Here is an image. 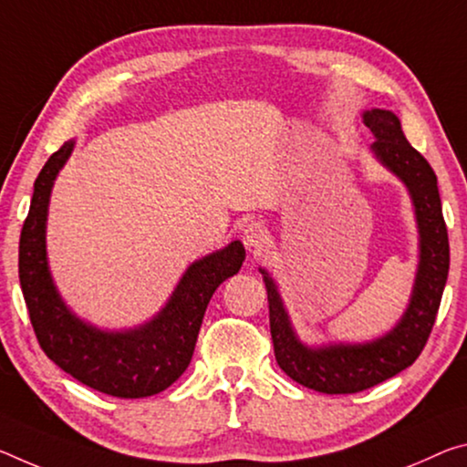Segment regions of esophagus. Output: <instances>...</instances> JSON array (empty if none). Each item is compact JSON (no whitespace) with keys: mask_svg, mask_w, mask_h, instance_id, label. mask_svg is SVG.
I'll return each mask as SVG.
<instances>
[{"mask_svg":"<svg viewBox=\"0 0 467 467\" xmlns=\"http://www.w3.org/2000/svg\"><path fill=\"white\" fill-rule=\"evenodd\" d=\"M265 241H268V228H265L262 220L249 222V224L243 228V243H245V247L262 249L265 245Z\"/></svg>","mask_w":467,"mask_h":467,"instance_id":"esophagus-1","label":"esophagus"}]
</instances>
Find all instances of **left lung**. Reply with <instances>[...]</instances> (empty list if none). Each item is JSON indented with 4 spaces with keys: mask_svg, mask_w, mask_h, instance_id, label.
Listing matches in <instances>:
<instances>
[{
    "mask_svg": "<svg viewBox=\"0 0 467 467\" xmlns=\"http://www.w3.org/2000/svg\"><path fill=\"white\" fill-rule=\"evenodd\" d=\"M366 127L376 137L372 151L401 179L416 205L420 228V268L411 303L399 327L366 345H332L307 349L288 324L272 278L268 288L274 355L283 372L303 387L327 395H351L393 379L420 358L431 337L449 274V234L442 218L436 174L424 155L405 139L399 118L389 109H369ZM264 274V270H262Z\"/></svg>",
    "mask_w": 467,
    "mask_h": 467,
    "instance_id": "left-lung-1",
    "label": "left lung"
}]
</instances>
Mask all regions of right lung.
Listing matches in <instances>:
<instances>
[{"label":"right lung","mask_w":467,"mask_h":467,"mask_svg":"<svg viewBox=\"0 0 467 467\" xmlns=\"http://www.w3.org/2000/svg\"><path fill=\"white\" fill-rule=\"evenodd\" d=\"M72 145L68 140L51 153L36 176L31 210L20 233L18 276L35 337L56 366L99 393L120 399L158 395L189 368L207 303L228 276L241 270L245 249L234 241L195 262L166 307L145 327L101 332L80 322L56 293L46 257L49 193Z\"/></svg>","instance_id":"add662e5"}]
</instances>
